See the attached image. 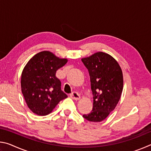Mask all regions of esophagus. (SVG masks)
<instances>
[{
  "mask_svg": "<svg viewBox=\"0 0 151 151\" xmlns=\"http://www.w3.org/2000/svg\"><path fill=\"white\" fill-rule=\"evenodd\" d=\"M70 97L72 98L73 99H74V100H79L81 98L80 95H79V94L77 93V92H73V93H72V94H70Z\"/></svg>",
  "mask_w": 151,
  "mask_h": 151,
  "instance_id": "obj_1",
  "label": "esophagus"
}]
</instances>
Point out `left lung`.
I'll return each mask as SVG.
<instances>
[{
	"instance_id": "left-lung-1",
	"label": "left lung",
	"mask_w": 151,
	"mask_h": 151,
	"mask_svg": "<svg viewBox=\"0 0 151 151\" xmlns=\"http://www.w3.org/2000/svg\"><path fill=\"white\" fill-rule=\"evenodd\" d=\"M90 75L93 94V107L88 114H83L91 122H101L115 109L123 89V75L121 66L107 53L98 52L82 58Z\"/></svg>"
}]
</instances>
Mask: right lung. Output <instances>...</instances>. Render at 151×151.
<instances>
[{"mask_svg":"<svg viewBox=\"0 0 151 151\" xmlns=\"http://www.w3.org/2000/svg\"><path fill=\"white\" fill-rule=\"evenodd\" d=\"M67 61L45 50L33 56L25 65L21 75V91L28 107L35 114L47 115L67 97L56 76L57 70Z\"/></svg>","mask_w":151,"mask_h":151,"instance_id":"1","label":"right lung"}]
</instances>
